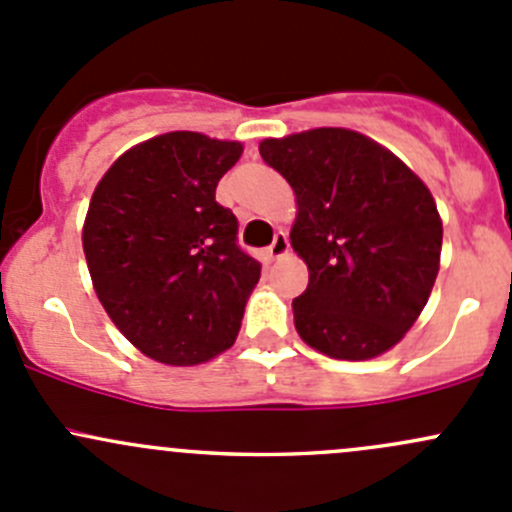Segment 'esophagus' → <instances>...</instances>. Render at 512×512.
<instances>
[{
    "mask_svg": "<svg viewBox=\"0 0 512 512\" xmlns=\"http://www.w3.org/2000/svg\"><path fill=\"white\" fill-rule=\"evenodd\" d=\"M289 252V240L285 232H277L275 235V242H272L270 247H267V257L270 260H280V257H285Z\"/></svg>",
    "mask_w": 512,
    "mask_h": 512,
    "instance_id": "esophagus-1",
    "label": "esophagus"
}]
</instances>
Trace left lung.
<instances>
[{"instance_id":"obj_1","label":"left lung","mask_w":512,"mask_h":512,"mask_svg":"<svg viewBox=\"0 0 512 512\" xmlns=\"http://www.w3.org/2000/svg\"><path fill=\"white\" fill-rule=\"evenodd\" d=\"M260 156L292 185L289 230L309 285L292 302L304 344L364 361L406 337L441 267L443 223L421 178L349 128L265 138Z\"/></svg>"}]
</instances>
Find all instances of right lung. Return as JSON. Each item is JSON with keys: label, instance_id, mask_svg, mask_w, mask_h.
I'll return each mask as SVG.
<instances>
[{"label": "right lung", "instance_id": "add662e5", "mask_svg": "<svg viewBox=\"0 0 512 512\" xmlns=\"http://www.w3.org/2000/svg\"><path fill=\"white\" fill-rule=\"evenodd\" d=\"M240 141L170 131L128 148L98 180L84 220L98 302L141 354L195 366L235 344L262 265L237 247L218 180Z\"/></svg>", "mask_w": 512, "mask_h": 512}]
</instances>
